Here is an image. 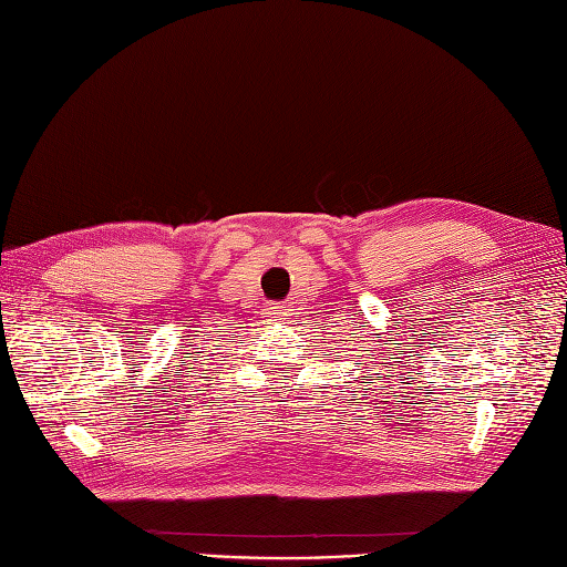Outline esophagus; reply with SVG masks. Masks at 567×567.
Returning <instances> with one entry per match:
<instances>
[{
  "label": "esophagus",
  "mask_w": 567,
  "mask_h": 567,
  "mask_svg": "<svg viewBox=\"0 0 567 567\" xmlns=\"http://www.w3.org/2000/svg\"><path fill=\"white\" fill-rule=\"evenodd\" d=\"M274 308H276V312H279V316H286V312H288V308L284 303H274Z\"/></svg>",
  "instance_id": "1"
}]
</instances>
